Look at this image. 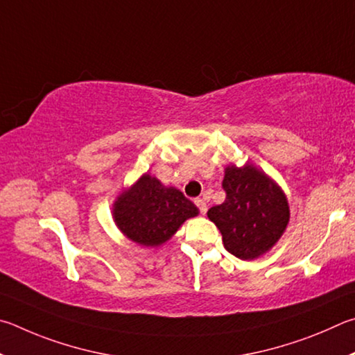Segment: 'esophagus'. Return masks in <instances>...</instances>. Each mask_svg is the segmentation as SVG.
Returning a JSON list of instances; mask_svg holds the SVG:
<instances>
[{"mask_svg":"<svg viewBox=\"0 0 355 355\" xmlns=\"http://www.w3.org/2000/svg\"><path fill=\"white\" fill-rule=\"evenodd\" d=\"M195 204L198 206V209H200L201 215H206V212H207V204H206V200H204V198H196V200H195Z\"/></svg>","mask_w":355,"mask_h":355,"instance_id":"34e87169","label":"esophagus"}]
</instances>
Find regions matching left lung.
<instances>
[{"label":"left lung","mask_w":355,"mask_h":355,"mask_svg":"<svg viewBox=\"0 0 355 355\" xmlns=\"http://www.w3.org/2000/svg\"><path fill=\"white\" fill-rule=\"evenodd\" d=\"M226 200L207 216L223 235L226 250L241 260L268 252L287 229L290 207L282 189L254 165H227L223 179Z\"/></svg>","instance_id":"8db88e82"}]
</instances>
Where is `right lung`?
Segmentation results:
<instances>
[{"mask_svg": "<svg viewBox=\"0 0 355 355\" xmlns=\"http://www.w3.org/2000/svg\"><path fill=\"white\" fill-rule=\"evenodd\" d=\"M200 210L181 190L165 187L145 173L114 202V221L129 240L140 246L157 248L170 240L182 223Z\"/></svg>", "mask_w": 355, "mask_h": 355, "instance_id": "right-lung-1", "label": "right lung"}]
</instances>
